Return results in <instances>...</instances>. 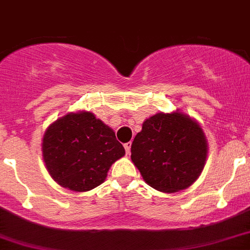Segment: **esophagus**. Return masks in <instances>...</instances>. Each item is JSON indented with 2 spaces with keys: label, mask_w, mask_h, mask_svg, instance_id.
I'll return each instance as SVG.
<instances>
[{
  "label": "esophagus",
  "mask_w": 250,
  "mask_h": 250,
  "mask_svg": "<svg viewBox=\"0 0 250 250\" xmlns=\"http://www.w3.org/2000/svg\"><path fill=\"white\" fill-rule=\"evenodd\" d=\"M130 146H132V143H130V142H128V143L125 144V153L127 154L130 153Z\"/></svg>",
  "instance_id": "34e87169"
}]
</instances>
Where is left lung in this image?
<instances>
[{"label":"left lung","mask_w":250,"mask_h":250,"mask_svg":"<svg viewBox=\"0 0 250 250\" xmlns=\"http://www.w3.org/2000/svg\"><path fill=\"white\" fill-rule=\"evenodd\" d=\"M130 159L144 181L163 192L188 188L207 158L204 130L180 112L158 113L143 123L130 148Z\"/></svg>","instance_id":"left-lung-1"}]
</instances>
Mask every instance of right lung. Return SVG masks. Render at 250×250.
Returning <instances> with one entry per match:
<instances>
[{
	"instance_id": "obj_1",
	"label": "right lung",
	"mask_w": 250,
	"mask_h": 250,
	"mask_svg": "<svg viewBox=\"0 0 250 250\" xmlns=\"http://www.w3.org/2000/svg\"><path fill=\"white\" fill-rule=\"evenodd\" d=\"M42 149L51 178L78 192L101 185L111 165L125 153L113 130L91 112L59 118L46 129Z\"/></svg>"
}]
</instances>
